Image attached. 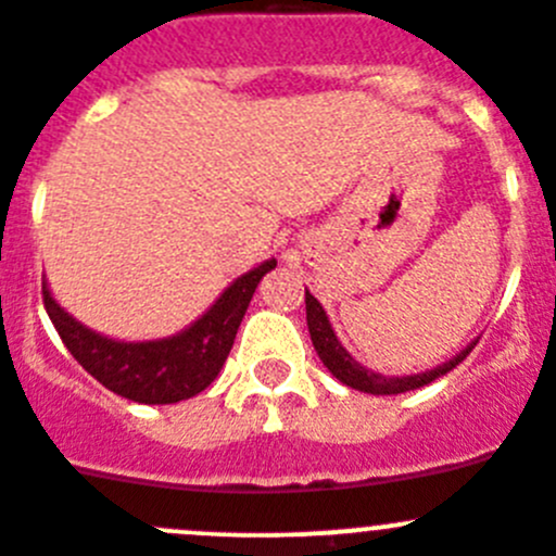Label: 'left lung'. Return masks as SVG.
<instances>
[{
  "mask_svg": "<svg viewBox=\"0 0 556 556\" xmlns=\"http://www.w3.org/2000/svg\"><path fill=\"white\" fill-rule=\"evenodd\" d=\"M306 326H309L312 344H315L323 366H328V371H331L339 382H344V386L355 388V391L375 393V396H391V393H404V391H413V388L429 386V382L438 380V377L448 375L454 366H459L462 361L470 355V350L478 344L476 339V342L467 344V348L462 350V353H456L451 361H445V364L434 366V369L429 371H421V375L386 377L380 375V371H371L366 369V366H361L358 361L342 348V342H339L337 333H333L331 323H328L326 309H323V304L309 293V290H306Z\"/></svg>",
  "mask_w": 556,
  "mask_h": 556,
  "instance_id": "left-lung-1",
  "label": "left lung"
}]
</instances>
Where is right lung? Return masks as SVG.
Returning <instances> with one entry per match:
<instances>
[{
    "mask_svg": "<svg viewBox=\"0 0 556 556\" xmlns=\"http://www.w3.org/2000/svg\"><path fill=\"white\" fill-rule=\"evenodd\" d=\"M274 266L277 261L271 257L241 274L192 326L174 337L149 342H122L86 328L53 301L46 279L42 304L64 348L108 391L138 404H174L212 386L233 348L236 331L244 320L257 282Z\"/></svg>",
    "mask_w": 556,
    "mask_h": 556,
    "instance_id": "obj_1",
    "label": "right lung"
}]
</instances>
